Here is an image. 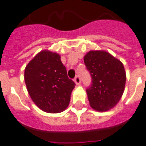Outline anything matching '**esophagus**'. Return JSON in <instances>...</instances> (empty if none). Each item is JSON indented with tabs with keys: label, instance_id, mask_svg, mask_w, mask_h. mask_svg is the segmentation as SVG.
Segmentation results:
<instances>
[{
	"label": "esophagus",
	"instance_id": "1",
	"mask_svg": "<svg viewBox=\"0 0 146 146\" xmlns=\"http://www.w3.org/2000/svg\"><path fill=\"white\" fill-rule=\"evenodd\" d=\"M74 82H75V83L77 84V85H79V84L81 82V79H80V78H79V76H76L75 77V79H74Z\"/></svg>",
	"mask_w": 146,
	"mask_h": 146
}]
</instances>
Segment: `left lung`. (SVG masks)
<instances>
[{
  "mask_svg": "<svg viewBox=\"0 0 146 146\" xmlns=\"http://www.w3.org/2000/svg\"><path fill=\"white\" fill-rule=\"evenodd\" d=\"M92 76V85L86 90L90 106L104 112L114 107L124 91L126 73L119 60L106 51H90L84 57Z\"/></svg>",
  "mask_w": 146,
  "mask_h": 146,
  "instance_id": "8db88e82",
  "label": "left lung"
}]
</instances>
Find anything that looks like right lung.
I'll return each instance as SVG.
<instances>
[{"label":"right lung","mask_w":146,"mask_h":146,"mask_svg":"<svg viewBox=\"0 0 146 146\" xmlns=\"http://www.w3.org/2000/svg\"><path fill=\"white\" fill-rule=\"evenodd\" d=\"M25 82L33 102L49 113L61 112L68 106L76 85L67 76L61 56L48 50L41 51L28 63Z\"/></svg>","instance_id":"obj_1"}]
</instances>
